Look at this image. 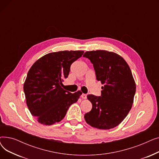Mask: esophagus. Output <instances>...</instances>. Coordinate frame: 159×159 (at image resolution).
<instances>
[{
	"instance_id": "esophagus-1",
	"label": "esophagus",
	"mask_w": 159,
	"mask_h": 159,
	"mask_svg": "<svg viewBox=\"0 0 159 159\" xmlns=\"http://www.w3.org/2000/svg\"><path fill=\"white\" fill-rule=\"evenodd\" d=\"M81 97H82V98H83V99H86V98H87V95H86V94L82 93V94L81 95Z\"/></svg>"
}]
</instances>
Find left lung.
Wrapping results in <instances>:
<instances>
[{
    "label": "left lung",
    "mask_w": 159,
    "mask_h": 159,
    "mask_svg": "<svg viewBox=\"0 0 159 159\" xmlns=\"http://www.w3.org/2000/svg\"><path fill=\"white\" fill-rule=\"evenodd\" d=\"M93 64L101 97L88 95L92 109L84 115L91 126L110 129L121 123L132 107L136 84L127 62L119 55L105 50L86 52L84 55Z\"/></svg>",
    "instance_id": "left-lung-1"
}]
</instances>
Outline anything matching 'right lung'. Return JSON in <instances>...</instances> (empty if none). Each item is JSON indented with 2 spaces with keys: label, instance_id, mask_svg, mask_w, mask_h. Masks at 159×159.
Listing matches in <instances>:
<instances>
[{
  "label": "right lung",
  "instance_id": "1",
  "mask_svg": "<svg viewBox=\"0 0 159 159\" xmlns=\"http://www.w3.org/2000/svg\"><path fill=\"white\" fill-rule=\"evenodd\" d=\"M83 53V51L49 53L31 67L24 84V92L30 113L39 123L49 126L60 122L70 106L79 100L80 91L71 93L62 86L71 64Z\"/></svg>",
  "mask_w": 159,
  "mask_h": 159
}]
</instances>
